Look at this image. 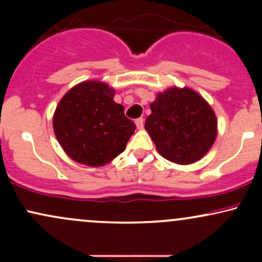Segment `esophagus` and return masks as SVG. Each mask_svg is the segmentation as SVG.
Here are the masks:
<instances>
[{"label":"esophagus","instance_id":"esophagus-1","mask_svg":"<svg viewBox=\"0 0 262 262\" xmlns=\"http://www.w3.org/2000/svg\"><path fill=\"white\" fill-rule=\"evenodd\" d=\"M135 124H137L138 129H141L144 127V119L143 118H137V119H135Z\"/></svg>","mask_w":262,"mask_h":262}]
</instances>
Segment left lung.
<instances>
[{"label": "left lung", "instance_id": "left-lung-1", "mask_svg": "<svg viewBox=\"0 0 262 262\" xmlns=\"http://www.w3.org/2000/svg\"><path fill=\"white\" fill-rule=\"evenodd\" d=\"M148 130L156 149L167 160L187 165L202 159L217 137V118L197 92L166 90L150 104Z\"/></svg>", "mask_w": 262, "mask_h": 262}]
</instances>
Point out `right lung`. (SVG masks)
I'll return each instance as SVG.
<instances>
[{
	"instance_id": "add662e5",
	"label": "right lung",
	"mask_w": 262,
	"mask_h": 262,
	"mask_svg": "<svg viewBox=\"0 0 262 262\" xmlns=\"http://www.w3.org/2000/svg\"><path fill=\"white\" fill-rule=\"evenodd\" d=\"M106 83L86 81L71 89L56 107L54 132L65 152L75 161L102 166L124 150L135 130L124 107L113 101Z\"/></svg>"
}]
</instances>
